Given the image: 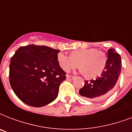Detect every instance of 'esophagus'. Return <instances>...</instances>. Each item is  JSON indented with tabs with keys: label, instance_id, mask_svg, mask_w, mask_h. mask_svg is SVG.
<instances>
[{
	"label": "esophagus",
	"instance_id": "34e87169",
	"mask_svg": "<svg viewBox=\"0 0 132 132\" xmlns=\"http://www.w3.org/2000/svg\"><path fill=\"white\" fill-rule=\"evenodd\" d=\"M75 77L72 76V75H66V79H67L68 80H72Z\"/></svg>",
	"mask_w": 132,
	"mask_h": 132
}]
</instances>
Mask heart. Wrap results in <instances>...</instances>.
<instances>
[{
	"mask_svg": "<svg viewBox=\"0 0 132 132\" xmlns=\"http://www.w3.org/2000/svg\"><path fill=\"white\" fill-rule=\"evenodd\" d=\"M60 67L68 72L79 66H81L80 71L87 74L89 77H94L101 75L107 63L105 54L94 48H88L74 51L71 55H67L60 52L57 55Z\"/></svg>",
	"mask_w": 132,
	"mask_h": 132,
	"instance_id": "1",
	"label": "heart"
}]
</instances>
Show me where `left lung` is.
<instances>
[{
	"mask_svg": "<svg viewBox=\"0 0 132 132\" xmlns=\"http://www.w3.org/2000/svg\"><path fill=\"white\" fill-rule=\"evenodd\" d=\"M121 72V58L114 48L108 52V60L100 77L94 80L85 81L79 94L90 100L100 101L108 97L114 90Z\"/></svg>",
	"mask_w": 132,
	"mask_h": 132,
	"instance_id": "left-lung-1",
	"label": "left lung"
}]
</instances>
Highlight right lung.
<instances>
[{
    "instance_id": "obj_1",
    "label": "right lung",
    "mask_w": 132,
    "mask_h": 132,
    "mask_svg": "<svg viewBox=\"0 0 132 132\" xmlns=\"http://www.w3.org/2000/svg\"><path fill=\"white\" fill-rule=\"evenodd\" d=\"M60 50L46 46L20 47L11 57L9 82L20 100L33 107H42L53 101L66 72L58 63Z\"/></svg>"
}]
</instances>
